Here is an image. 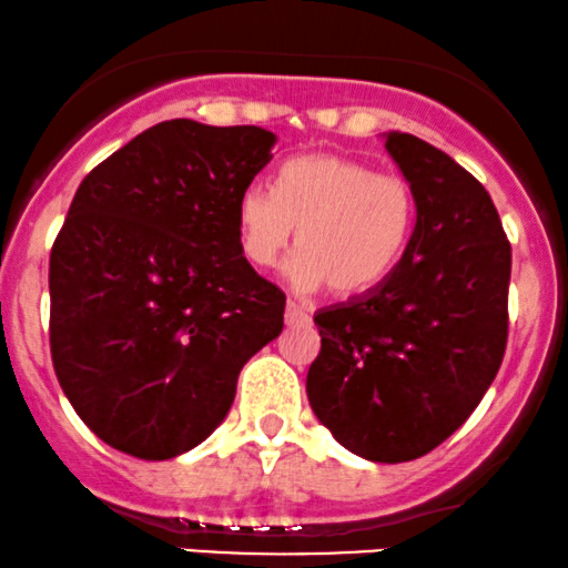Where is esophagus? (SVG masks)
<instances>
[{"instance_id": "esophagus-1", "label": "esophagus", "mask_w": 568, "mask_h": 568, "mask_svg": "<svg viewBox=\"0 0 568 568\" xmlns=\"http://www.w3.org/2000/svg\"><path fill=\"white\" fill-rule=\"evenodd\" d=\"M284 321H286V324H305V321H307V313L303 311V307H300L297 303H292V300H290V303H286V307H284Z\"/></svg>"}]
</instances>
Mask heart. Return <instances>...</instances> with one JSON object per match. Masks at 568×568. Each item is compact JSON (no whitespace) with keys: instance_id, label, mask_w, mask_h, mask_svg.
<instances>
[{"instance_id":"1","label":"heart","mask_w":568,"mask_h":568,"mask_svg":"<svg viewBox=\"0 0 568 568\" xmlns=\"http://www.w3.org/2000/svg\"><path fill=\"white\" fill-rule=\"evenodd\" d=\"M240 247L247 263L268 268L295 240L286 265L303 292L328 290L361 297L387 282L408 250L416 226V197L403 176L376 173L361 160L311 152L286 160L276 192L261 184L236 200Z\"/></svg>"}]
</instances>
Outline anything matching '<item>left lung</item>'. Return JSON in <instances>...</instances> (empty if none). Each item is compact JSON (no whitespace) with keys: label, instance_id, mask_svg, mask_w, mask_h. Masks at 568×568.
Segmentation results:
<instances>
[{"label":"left lung","instance_id":"8db88e82","mask_svg":"<svg viewBox=\"0 0 568 568\" xmlns=\"http://www.w3.org/2000/svg\"><path fill=\"white\" fill-rule=\"evenodd\" d=\"M384 146L416 197L400 265L366 297L316 313V418L374 464L422 458L471 416L508 339L510 244L487 189L424 139Z\"/></svg>","mask_w":568,"mask_h":568}]
</instances>
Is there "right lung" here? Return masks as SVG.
Returning <instances> with one entry per match:
<instances>
[{"mask_svg": "<svg viewBox=\"0 0 568 568\" xmlns=\"http://www.w3.org/2000/svg\"><path fill=\"white\" fill-rule=\"evenodd\" d=\"M276 134L176 118L81 181L49 257V345L102 443L142 460L197 447L240 371L284 328V292L247 263L236 200Z\"/></svg>", "mask_w": 568, "mask_h": 568, "instance_id": "add662e5", "label": "right lung"}]
</instances>
